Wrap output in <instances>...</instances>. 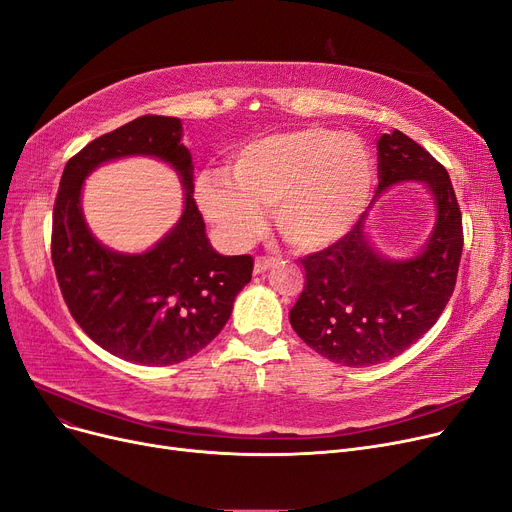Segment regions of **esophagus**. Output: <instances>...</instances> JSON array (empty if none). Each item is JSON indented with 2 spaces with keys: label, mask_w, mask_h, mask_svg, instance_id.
Wrapping results in <instances>:
<instances>
[{
  "label": "esophagus",
  "mask_w": 512,
  "mask_h": 512,
  "mask_svg": "<svg viewBox=\"0 0 512 512\" xmlns=\"http://www.w3.org/2000/svg\"><path fill=\"white\" fill-rule=\"evenodd\" d=\"M274 261H276L274 257H257L255 259V274H261V272H265L268 268H272Z\"/></svg>",
  "instance_id": "1"
}]
</instances>
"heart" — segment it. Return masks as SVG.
<instances>
[{
    "instance_id": "1",
    "label": "heart",
    "mask_w": 512,
    "mask_h": 512,
    "mask_svg": "<svg viewBox=\"0 0 512 512\" xmlns=\"http://www.w3.org/2000/svg\"><path fill=\"white\" fill-rule=\"evenodd\" d=\"M230 180L205 177L196 201L230 242L263 228V209L288 247L318 253L337 244L364 211L374 180L368 146L353 133L303 127L244 144L230 161Z\"/></svg>"
}]
</instances>
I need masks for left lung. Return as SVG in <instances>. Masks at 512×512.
<instances>
[{
	"label": "left lung",
	"instance_id": "obj_1",
	"mask_svg": "<svg viewBox=\"0 0 512 512\" xmlns=\"http://www.w3.org/2000/svg\"><path fill=\"white\" fill-rule=\"evenodd\" d=\"M381 194L397 182H425L437 224L420 255L391 261L376 255L362 219L337 244L301 259L305 286L288 320L322 358L360 368L395 358L416 343L446 309L462 255V213L450 175L431 154L393 129L376 142Z\"/></svg>",
	"mask_w": 512,
	"mask_h": 512
}]
</instances>
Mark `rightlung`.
<instances>
[{
    "label": "right lung",
    "instance_id": "add662e5",
    "mask_svg": "<svg viewBox=\"0 0 512 512\" xmlns=\"http://www.w3.org/2000/svg\"><path fill=\"white\" fill-rule=\"evenodd\" d=\"M175 117L144 115L81 148L62 171L52 217V263L75 322L121 360L169 366L192 358L226 326L251 282L253 257L213 251L194 201L192 157ZM148 153L172 163L187 186L178 226L146 254L110 252L80 213V186L100 162Z\"/></svg>",
    "mask_w": 512,
    "mask_h": 512
}]
</instances>
